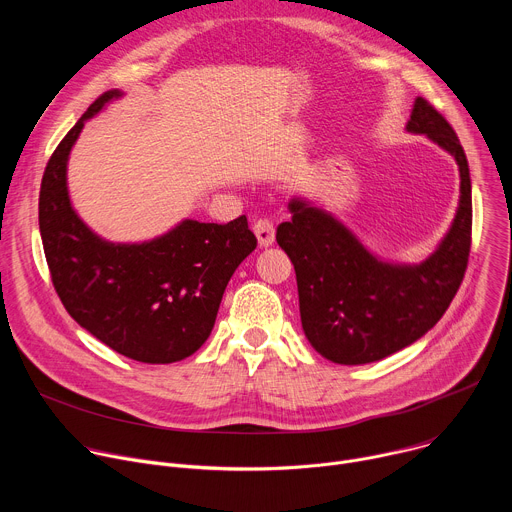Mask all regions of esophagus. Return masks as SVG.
<instances>
[{"mask_svg": "<svg viewBox=\"0 0 512 512\" xmlns=\"http://www.w3.org/2000/svg\"><path fill=\"white\" fill-rule=\"evenodd\" d=\"M253 233L259 241V247H269L275 241V227L269 221V218H259V221L253 223Z\"/></svg>", "mask_w": 512, "mask_h": 512, "instance_id": "1", "label": "esophagus"}]
</instances>
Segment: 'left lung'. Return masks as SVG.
Instances as JSON below:
<instances>
[{
    "label": "left lung",
    "instance_id": "obj_1",
    "mask_svg": "<svg viewBox=\"0 0 512 512\" xmlns=\"http://www.w3.org/2000/svg\"><path fill=\"white\" fill-rule=\"evenodd\" d=\"M454 156L460 204L437 249L419 265L373 255L330 212L291 198V221L277 227V243L294 263L302 328L310 344L338 364L381 360L431 330L464 279L472 243V184L468 160L452 125L417 97L407 121Z\"/></svg>",
    "mask_w": 512,
    "mask_h": 512
}]
</instances>
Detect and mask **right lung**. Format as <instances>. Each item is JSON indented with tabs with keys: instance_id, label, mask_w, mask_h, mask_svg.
<instances>
[{
	"instance_id": "add662e5",
	"label": "right lung",
	"mask_w": 512,
	"mask_h": 512,
	"mask_svg": "<svg viewBox=\"0 0 512 512\" xmlns=\"http://www.w3.org/2000/svg\"><path fill=\"white\" fill-rule=\"evenodd\" d=\"M121 95L103 93L48 160L40 235L56 294L77 324L127 358L168 364L206 342L227 283L257 239L245 214L227 225L186 218L143 243L105 241L81 221L68 196V156L85 121Z\"/></svg>"
}]
</instances>
